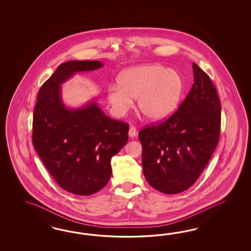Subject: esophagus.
<instances>
[{
  "label": "esophagus",
  "instance_id": "esophagus-1",
  "mask_svg": "<svg viewBox=\"0 0 251 251\" xmlns=\"http://www.w3.org/2000/svg\"><path fill=\"white\" fill-rule=\"evenodd\" d=\"M136 129L134 128V127H129V136L131 137V138H133V137L136 136Z\"/></svg>",
  "mask_w": 251,
  "mask_h": 251
}]
</instances>
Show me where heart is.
Listing matches in <instances>:
<instances>
[{
	"mask_svg": "<svg viewBox=\"0 0 251 251\" xmlns=\"http://www.w3.org/2000/svg\"><path fill=\"white\" fill-rule=\"evenodd\" d=\"M183 91L181 75L160 64H145L128 69L110 85L107 99L117 116H123L137 99L139 111L150 121H161L172 114Z\"/></svg>",
	"mask_w": 251,
	"mask_h": 251,
	"instance_id": "b5f03b06",
	"label": "heart"
}]
</instances>
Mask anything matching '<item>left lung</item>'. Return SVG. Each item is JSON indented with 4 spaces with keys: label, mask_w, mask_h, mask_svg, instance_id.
Masks as SVG:
<instances>
[{
    "label": "left lung",
    "mask_w": 251,
    "mask_h": 251,
    "mask_svg": "<svg viewBox=\"0 0 251 251\" xmlns=\"http://www.w3.org/2000/svg\"><path fill=\"white\" fill-rule=\"evenodd\" d=\"M194 84L167 121L142 129V163L147 182L166 194L188 190L201 176L217 146L221 104L210 77L195 62Z\"/></svg>",
    "instance_id": "left-lung-1"
}]
</instances>
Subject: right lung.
Segmentation results:
<instances>
[{
    "instance_id": "add662e5",
    "label": "right lung",
    "mask_w": 251,
    "mask_h": 251,
    "mask_svg": "<svg viewBox=\"0 0 251 251\" xmlns=\"http://www.w3.org/2000/svg\"><path fill=\"white\" fill-rule=\"evenodd\" d=\"M102 66L99 61L61 63L39 89L34 109L33 145L55 181L76 195H91L106 186L111 158L129 138V124L107 117L95 100L71 108L61 99L64 82Z\"/></svg>"
}]
</instances>
